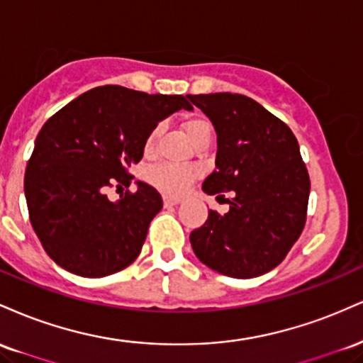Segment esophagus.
<instances>
[{"mask_svg": "<svg viewBox=\"0 0 363 363\" xmlns=\"http://www.w3.org/2000/svg\"><path fill=\"white\" fill-rule=\"evenodd\" d=\"M182 199L179 198V196H164V205L165 206H174V205H179V203H181Z\"/></svg>", "mask_w": 363, "mask_h": 363, "instance_id": "34e87169", "label": "esophagus"}]
</instances>
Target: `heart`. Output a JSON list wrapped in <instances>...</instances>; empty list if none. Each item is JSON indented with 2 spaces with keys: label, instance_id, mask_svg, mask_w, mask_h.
<instances>
[{
  "label": "heart",
  "instance_id": "heart-1",
  "mask_svg": "<svg viewBox=\"0 0 363 363\" xmlns=\"http://www.w3.org/2000/svg\"><path fill=\"white\" fill-rule=\"evenodd\" d=\"M160 131H162L160 126L153 128L152 131H150V135L147 136V141H145V152L152 153L153 150H155ZM182 131L186 133V136L189 138L191 143H193L196 138H199V136L211 135L210 124H208L205 119H187L186 123L182 124ZM147 177L153 186L158 187V189L165 191V193H170V194H179L186 189L191 181H193L194 169L184 167V165L158 164L155 167L148 170Z\"/></svg>",
  "mask_w": 363,
  "mask_h": 363
}]
</instances>
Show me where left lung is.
Masks as SVG:
<instances>
[{
  "mask_svg": "<svg viewBox=\"0 0 363 363\" xmlns=\"http://www.w3.org/2000/svg\"><path fill=\"white\" fill-rule=\"evenodd\" d=\"M216 131L206 194L232 191L225 215L211 211L191 232L198 259L232 278H254L285 259L306 225L311 181L291 129L240 94L187 95Z\"/></svg>",
  "mask_w": 363,
  "mask_h": 363,
  "instance_id": "8db88e82",
  "label": "left lung"
}]
</instances>
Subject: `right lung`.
<instances>
[{
  "label": "right lung",
  "instance_id": "right-lung-1",
  "mask_svg": "<svg viewBox=\"0 0 363 363\" xmlns=\"http://www.w3.org/2000/svg\"><path fill=\"white\" fill-rule=\"evenodd\" d=\"M193 106L184 95H150L104 85L57 111L44 124L25 170L28 216L44 251L66 272L86 278L118 273L138 257L162 196L145 182L128 187V169L162 119Z\"/></svg>",
  "mask_w": 363,
  "mask_h": 363
}]
</instances>
